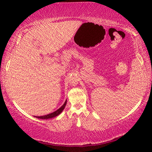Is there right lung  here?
Instances as JSON below:
<instances>
[{
  "label": "right lung",
  "instance_id": "1",
  "mask_svg": "<svg viewBox=\"0 0 152 152\" xmlns=\"http://www.w3.org/2000/svg\"><path fill=\"white\" fill-rule=\"evenodd\" d=\"M66 102H67V101L66 100L65 103L64 104V105L62 106V107H61V108H59V109L57 110V111H56L53 112V113H50V114H48V115H43V116H36V118H40V119H43V120H45V119L47 120V119H50V118H55V117H56V116H57L58 115H59V114L61 113L62 111H63V110L64 109V108H65V107H66Z\"/></svg>",
  "mask_w": 152,
  "mask_h": 152
}]
</instances>
